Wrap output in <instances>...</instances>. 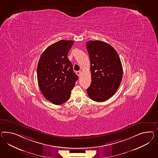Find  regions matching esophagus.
Masks as SVG:
<instances>
[{
  "instance_id": "esophagus-1",
  "label": "esophagus",
  "mask_w": 158,
  "mask_h": 158,
  "mask_svg": "<svg viewBox=\"0 0 158 158\" xmlns=\"http://www.w3.org/2000/svg\"><path fill=\"white\" fill-rule=\"evenodd\" d=\"M81 71H77V74L78 75V77H81Z\"/></svg>"
}]
</instances>
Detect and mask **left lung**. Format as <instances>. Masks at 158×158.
<instances>
[{"label": "left lung", "instance_id": "left-lung-1", "mask_svg": "<svg viewBox=\"0 0 158 158\" xmlns=\"http://www.w3.org/2000/svg\"><path fill=\"white\" fill-rule=\"evenodd\" d=\"M86 48L90 56L91 83L89 97L103 102L115 94L123 79V67L118 54L110 45L101 41H89Z\"/></svg>", "mask_w": 158, "mask_h": 158}]
</instances>
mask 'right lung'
Masks as SVG:
<instances>
[{
    "instance_id": "right-lung-1",
    "label": "right lung",
    "mask_w": 158,
    "mask_h": 158,
    "mask_svg": "<svg viewBox=\"0 0 158 158\" xmlns=\"http://www.w3.org/2000/svg\"><path fill=\"white\" fill-rule=\"evenodd\" d=\"M73 41L60 40L48 47L41 56L37 75L44 97L57 105L67 102L78 77L73 73L68 53Z\"/></svg>"
}]
</instances>
